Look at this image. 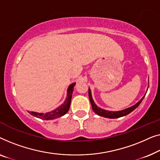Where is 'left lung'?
<instances>
[{
    "label": "left lung",
    "instance_id": "left-lung-1",
    "mask_svg": "<svg viewBox=\"0 0 160 160\" xmlns=\"http://www.w3.org/2000/svg\"><path fill=\"white\" fill-rule=\"evenodd\" d=\"M148 90V89H147ZM88 96H89V99L90 102H91V107L92 109H93V112H95L96 114H97L98 115L103 117V118H110V119H114V118H121V117H124L126 116L127 114H130V112H132L134 109H136L137 107H138L139 104L142 102L143 98H144L146 94L143 96L142 98L138 102H137L136 104L132 106L129 108H127V109H123V110H120V111H117V112H112V111H108V110H105L103 109H102V108L97 107V105L96 104L95 102L92 98V95H91V89L88 88Z\"/></svg>",
    "mask_w": 160,
    "mask_h": 160
}]
</instances>
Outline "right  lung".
I'll return each mask as SVG.
<instances>
[{"label":"right lung","instance_id":"add662e5","mask_svg":"<svg viewBox=\"0 0 160 160\" xmlns=\"http://www.w3.org/2000/svg\"><path fill=\"white\" fill-rule=\"evenodd\" d=\"M76 82H73L69 85L68 88H67V94L66 99H65L64 102L61 104L59 107L56 108L54 110L52 111L46 112V113H39V112H29V113L32 114V116H35V118L42 119L44 120H54L62 117L69 111V107H70L71 103V99L72 96L74 86H75Z\"/></svg>","mask_w":160,"mask_h":160}]
</instances>
